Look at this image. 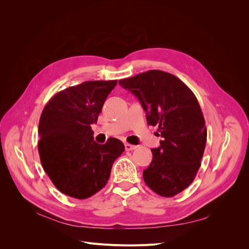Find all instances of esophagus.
I'll return each mask as SVG.
<instances>
[{
	"label": "esophagus",
	"instance_id": "1",
	"mask_svg": "<svg viewBox=\"0 0 249 249\" xmlns=\"http://www.w3.org/2000/svg\"><path fill=\"white\" fill-rule=\"evenodd\" d=\"M137 146L136 145H133V144H130V143H124V148L126 152H130V150H133L136 148Z\"/></svg>",
	"mask_w": 249,
	"mask_h": 249
}]
</instances>
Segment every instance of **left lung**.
<instances>
[{
	"label": "left lung",
	"mask_w": 249,
	"mask_h": 249,
	"mask_svg": "<svg viewBox=\"0 0 249 249\" xmlns=\"http://www.w3.org/2000/svg\"><path fill=\"white\" fill-rule=\"evenodd\" d=\"M119 84L138 97L147 124L159 126L163 138L152 149L144 182L161 196H175L196 177L206 147L207 127L196 96L184 82L162 71L141 72Z\"/></svg>",
	"instance_id": "obj_1"
}]
</instances>
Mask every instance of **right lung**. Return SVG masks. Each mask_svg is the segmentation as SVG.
Wrapping results in <instances>:
<instances>
[{
	"instance_id": "obj_1",
	"label": "right lung",
	"mask_w": 249,
	"mask_h": 249,
	"mask_svg": "<svg viewBox=\"0 0 249 249\" xmlns=\"http://www.w3.org/2000/svg\"><path fill=\"white\" fill-rule=\"evenodd\" d=\"M116 84V80L81 83L56 93L42 110L40 162L57 189L71 197L85 199L102 190L113 163L124 150L116 138L96 143L91 130Z\"/></svg>"
}]
</instances>
